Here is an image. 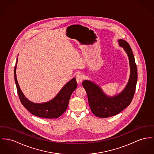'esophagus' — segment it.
I'll list each match as a JSON object with an SVG mask.
<instances>
[{"label":"esophagus","mask_w":154,"mask_h":154,"mask_svg":"<svg viewBox=\"0 0 154 154\" xmlns=\"http://www.w3.org/2000/svg\"><path fill=\"white\" fill-rule=\"evenodd\" d=\"M76 81L78 82V83H81L83 79V76L82 74H78L76 76Z\"/></svg>","instance_id":"obj_1"}]
</instances>
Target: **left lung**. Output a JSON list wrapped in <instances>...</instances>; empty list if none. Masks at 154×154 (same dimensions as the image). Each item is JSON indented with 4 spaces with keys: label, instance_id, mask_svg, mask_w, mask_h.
<instances>
[{
    "label": "left lung",
    "instance_id": "obj_1",
    "mask_svg": "<svg viewBox=\"0 0 154 154\" xmlns=\"http://www.w3.org/2000/svg\"><path fill=\"white\" fill-rule=\"evenodd\" d=\"M119 45L122 47L128 57L130 76L125 88L119 94L112 97L107 96L96 84L85 80L82 83L83 87L87 93L88 102L91 111L96 116L107 118L121 112L131 103L135 91L137 82V68L133 53L129 44L120 39Z\"/></svg>",
    "mask_w": 154,
    "mask_h": 154
}]
</instances>
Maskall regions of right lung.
Returning <instances> with one entry per match:
<instances>
[{
    "label": "right lung",
    "mask_w": 154,
    "mask_h": 154,
    "mask_svg": "<svg viewBox=\"0 0 154 154\" xmlns=\"http://www.w3.org/2000/svg\"><path fill=\"white\" fill-rule=\"evenodd\" d=\"M17 59L14 69V81L17 93L23 106L31 114L39 117L55 119L61 116L66 111L72 92L77 87L76 78H73L68 82L51 100L43 103H34L29 100L25 97L19 85L16 73Z\"/></svg>",
    "instance_id": "1"
}]
</instances>
